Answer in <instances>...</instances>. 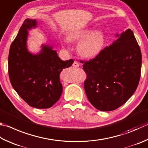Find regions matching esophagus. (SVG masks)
I'll return each mask as SVG.
<instances>
[{"instance_id": "obj_1", "label": "esophagus", "mask_w": 148, "mask_h": 148, "mask_svg": "<svg viewBox=\"0 0 148 148\" xmlns=\"http://www.w3.org/2000/svg\"><path fill=\"white\" fill-rule=\"evenodd\" d=\"M72 66H73L74 67H78L79 66V64L78 62H77V61H74L73 64H72Z\"/></svg>"}]
</instances>
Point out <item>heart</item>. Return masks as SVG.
<instances>
[{"label": "heart", "instance_id": "obj_1", "mask_svg": "<svg viewBox=\"0 0 148 148\" xmlns=\"http://www.w3.org/2000/svg\"><path fill=\"white\" fill-rule=\"evenodd\" d=\"M69 41H80L77 46L79 54L85 58L97 56L103 49L105 36L101 30H92L90 28H83L72 31L67 36Z\"/></svg>", "mask_w": 148, "mask_h": 148}]
</instances>
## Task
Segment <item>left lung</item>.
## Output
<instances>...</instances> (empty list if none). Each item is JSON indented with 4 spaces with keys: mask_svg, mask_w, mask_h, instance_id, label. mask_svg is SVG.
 I'll return each instance as SVG.
<instances>
[{
    "mask_svg": "<svg viewBox=\"0 0 148 148\" xmlns=\"http://www.w3.org/2000/svg\"><path fill=\"white\" fill-rule=\"evenodd\" d=\"M95 58L82 61L87 78L84 88L96 109L111 111L124 104L135 92L141 73L142 54L131 29H126Z\"/></svg>",
    "mask_w": 148,
    "mask_h": 148,
    "instance_id": "8db88e82",
    "label": "left lung"
}]
</instances>
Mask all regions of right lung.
<instances>
[{"label":"right lung","instance_id":"add662e5","mask_svg":"<svg viewBox=\"0 0 148 148\" xmlns=\"http://www.w3.org/2000/svg\"><path fill=\"white\" fill-rule=\"evenodd\" d=\"M36 19L26 18L11 45L8 56V73L13 88L29 106L47 109L61 97L63 86L60 75L70 67L73 60L62 61L52 47L41 45L34 54L27 48L28 31L37 27Z\"/></svg>","mask_w":148,"mask_h":148}]
</instances>
